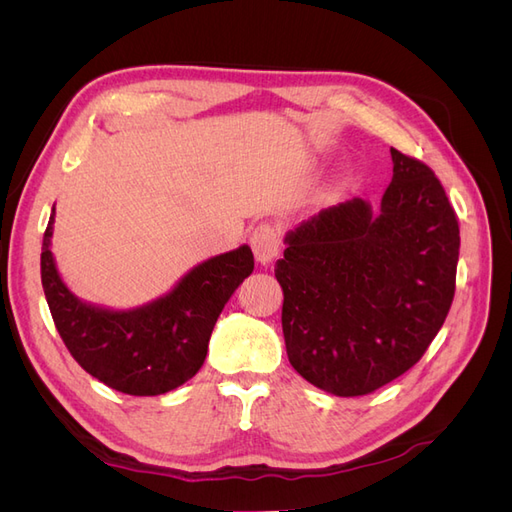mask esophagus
Listing matches in <instances>:
<instances>
[{
    "mask_svg": "<svg viewBox=\"0 0 512 512\" xmlns=\"http://www.w3.org/2000/svg\"><path fill=\"white\" fill-rule=\"evenodd\" d=\"M250 243H252V250H254L256 260L265 265V262H271L277 256V252H280L282 232H280V228H277L275 224L262 222L260 226H256L252 230Z\"/></svg>",
    "mask_w": 512,
    "mask_h": 512,
    "instance_id": "1",
    "label": "esophagus"
}]
</instances>
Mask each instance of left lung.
<instances>
[{"mask_svg": "<svg viewBox=\"0 0 512 512\" xmlns=\"http://www.w3.org/2000/svg\"><path fill=\"white\" fill-rule=\"evenodd\" d=\"M380 211L361 198L288 232L275 277L290 365L318 389L356 397L421 361L455 297L459 222L433 170L391 149Z\"/></svg>", "mask_w": 512, "mask_h": 512, "instance_id": "left-lung-1", "label": "left lung"}]
</instances>
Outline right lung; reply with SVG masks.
Instances as JSON below:
<instances>
[{
    "instance_id": "right-lung-1",
    "label": "right lung",
    "mask_w": 512,
    "mask_h": 512,
    "mask_svg": "<svg viewBox=\"0 0 512 512\" xmlns=\"http://www.w3.org/2000/svg\"><path fill=\"white\" fill-rule=\"evenodd\" d=\"M51 235L53 215L44 230L40 273L55 327L87 374L126 395H162L188 382L205 363L211 331L230 294L254 271L252 250L241 245L192 269L166 297L111 312L79 301L64 286Z\"/></svg>"
}]
</instances>
